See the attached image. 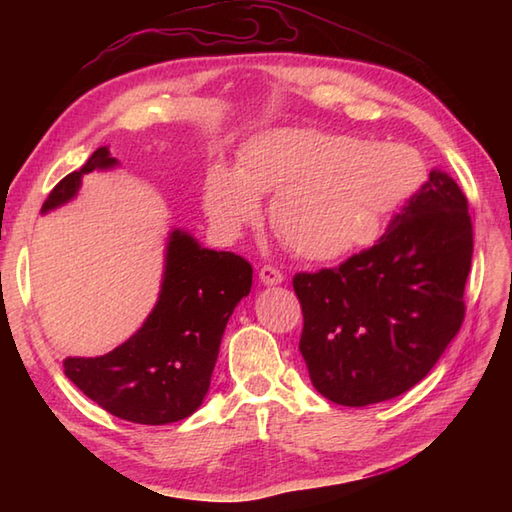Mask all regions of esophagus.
<instances>
[{
  "instance_id": "esophagus-1",
  "label": "esophagus",
  "mask_w": 512,
  "mask_h": 512,
  "mask_svg": "<svg viewBox=\"0 0 512 512\" xmlns=\"http://www.w3.org/2000/svg\"><path fill=\"white\" fill-rule=\"evenodd\" d=\"M259 279H262L264 286H277L284 281V275H281L279 270L273 266H264L262 270H259Z\"/></svg>"
}]
</instances>
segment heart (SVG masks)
<instances>
[{"label":"heart","instance_id":"b5f03b06","mask_svg":"<svg viewBox=\"0 0 512 512\" xmlns=\"http://www.w3.org/2000/svg\"><path fill=\"white\" fill-rule=\"evenodd\" d=\"M424 180L407 145L308 127L270 129L239 151L237 169L211 167L204 209L217 231L235 235L273 193L270 222L286 246L310 262H334L372 246Z\"/></svg>","mask_w":512,"mask_h":512}]
</instances>
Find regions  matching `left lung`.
<instances>
[{
  "mask_svg": "<svg viewBox=\"0 0 512 512\" xmlns=\"http://www.w3.org/2000/svg\"><path fill=\"white\" fill-rule=\"evenodd\" d=\"M471 257L466 195L433 169L372 248L339 268L295 275L299 350L314 389L365 407L420 383L464 321Z\"/></svg>",
  "mask_w": 512,
  "mask_h": 512,
  "instance_id": "obj_1",
  "label": "left lung"
}]
</instances>
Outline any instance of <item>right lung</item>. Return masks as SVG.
I'll return each instance as SVG.
<instances>
[{
    "label": "right lung",
    "instance_id": "1",
    "mask_svg": "<svg viewBox=\"0 0 512 512\" xmlns=\"http://www.w3.org/2000/svg\"><path fill=\"white\" fill-rule=\"evenodd\" d=\"M116 165L110 149L99 147L50 191L41 213L70 202L85 173ZM250 286L253 266L244 257L202 248L176 228L167 242L160 295L143 328L110 354L68 356L63 372L116 418L136 424L189 418L209 391L224 328Z\"/></svg>",
    "mask_w": 512,
    "mask_h": 512
}]
</instances>
